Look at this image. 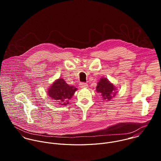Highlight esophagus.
Instances as JSON below:
<instances>
[{
	"instance_id": "1",
	"label": "esophagus",
	"mask_w": 161,
	"mask_h": 161,
	"mask_svg": "<svg viewBox=\"0 0 161 161\" xmlns=\"http://www.w3.org/2000/svg\"><path fill=\"white\" fill-rule=\"evenodd\" d=\"M80 88H87V87H88V84L86 83H80Z\"/></svg>"
}]
</instances>
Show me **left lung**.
<instances>
[{"label":"left lung","instance_id":"left-lung-1","mask_svg":"<svg viewBox=\"0 0 161 161\" xmlns=\"http://www.w3.org/2000/svg\"><path fill=\"white\" fill-rule=\"evenodd\" d=\"M117 87L111 83L108 78L102 77L97 83L96 86V92L100 94L103 100L106 101H110L113 97L115 96L117 93Z\"/></svg>","mask_w":161,"mask_h":161}]
</instances>
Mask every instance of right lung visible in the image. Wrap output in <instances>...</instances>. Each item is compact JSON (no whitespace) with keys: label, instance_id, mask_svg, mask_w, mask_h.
<instances>
[{"label":"right lung","instance_id":"1","mask_svg":"<svg viewBox=\"0 0 161 161\" xmlns=\"http://www.w3.org/2000/svg\"><path fill=\"white\" fill-rule=\"evenodd\" d=\"M77 90V88L74 86L69 85L63 78H58L48 88L47 94L60 105L65 106L68 104L69 101L72 98Z\"/></svg>","mask_w":161,"mask_h":161}]
</instances>
